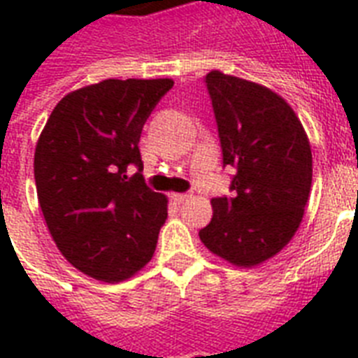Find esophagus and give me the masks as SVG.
<instances>
[{"instance_id": "34e87169", "label": "esophagus", "mask_w": 358, "mask_h": 358, "mask_svg": "<svg viewBox=\"0 0 358 358\" xmlns=\"http://www.w3.org/2000/svg\"><path fill=\"white\" fill-rule=\"evenodd\" d=\"M189 199H193L191 193H173V201L176 202V204H182V202L189 201Z\"/></svg>"}]
</instances>
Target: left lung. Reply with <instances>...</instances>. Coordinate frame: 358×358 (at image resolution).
Returning a JSON list of instances; mask_svg holds the SVG:
<instances>
[{
  "label": "left lung",
  "instance_id": "obj_1",
  "mask_svg": "<svg viewBox=\"0 0 358 358\" xmlns=\"http://www.w3.org/2000/svg\"><path fill=\"white\" fill-rule=\"evenodd\" d=\"M232 196L212 199L201 241L234 266L266 262L297 232L312 185V152L294 109L252 81L212 70L204 78Z\"/></svg>",
  "mask_w": 358,
  "mask_h": 358
}]
</instances>
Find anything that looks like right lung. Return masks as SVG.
<instances>
[{
  "instance_id": "obj_1",
  "label": "right lung",
  "mask_w": 358,
  "mask_h": 358,
  "mask_svg": "<svg viewBox=\"0 0 358 358\" xmlns=\"http://www.w3.org/2000/svg\"><path fill=\"white\" fill-rule=\"evenodd\" d=\"M173 80H103L55 106L35 148L48 230L89 277L120 282L150 262L167 199L146 187L139 139ZM131 166L138 169L127 176Z\"/></svg>"
}]
</instances>
